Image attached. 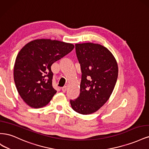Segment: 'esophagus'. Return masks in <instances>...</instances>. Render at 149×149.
<instances>
[{
	"label": "esophagus",
	"mask_w": 149,
	"mask_h": 149,
	"mask_svg": "<svg viewBox=\"0 0 149 149\" xmlns=\"http://www.w3.org/2000/svg\"><path fill=\"white\" fill-rule=\"evenodd\" d=\"M66 89H67L66 86H64L63 88H61V91H62L63 92V93H65V92L66 91Z\"/></svg>",
	"instance_id": "obj_1"
}]
</instances>
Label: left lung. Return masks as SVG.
<instances>
[{"mask_svg": "<svg viewBox=\"0 0 149 149\" xmlns=\"http://www.w3.org/2000/svg\"><path fill=\"white\" fill-rule=\"evenodd\" d=\"M75 49L82 76L79 96L70 104L78 113L90 114L109 99L118 79V63L109 49L100 44L77 43Z\"/></svg>", "mask_w": 149, "mask_h": 149, "instance_id": "1", "label": "left lung"}]
</instances>
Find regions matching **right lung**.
I'll return each instance as SVG.
<instances>
[{"mask_svg": "<svg viewBox=\"0 0 149 149\" xmlns=\"http://www.w3.org/2000/svg\"><path fill=\"white\" fill-rule=\"evenodd\" d=\"M72 43L37 39L26 44L17 56L13 78L18 93L33 108L45 106L56 93L52 86L51 66L73 50Z\"/></svg>", "mask_w": 149, "mask_h": 149, "instance_id": "1", "label": "right lung"}]
</instances>
